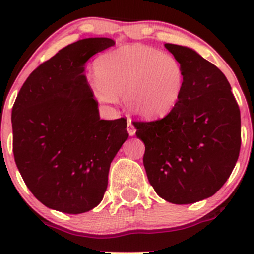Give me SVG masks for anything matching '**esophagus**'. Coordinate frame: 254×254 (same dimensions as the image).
Listing matches in <instances>:
<instances>
[{
    "label": "esophagus",
    "instance_id": "obj_1",
    "mask_svg": "<svg viewBox=\"0 0 254 254\" xmlns=\"http://www.w3.org/2000/svg\"><path fill=\"white\" fill-rule=\"evenodd\" d=\"M127 132H129V135H130V136H133V135H135L136 129H135V127H133V124H132V122H131V119H129V121H127Z\"/></svg>",
    "mask_w": 254,
    "mask_h": 254
}]
</instances>
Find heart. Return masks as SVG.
<instances>
[{"label": "heart", "instance_id": "1", "mask_svg": "<svg viewBox=\"0 0 254 254\" xmlns=\"http://www.w3.org/2000/svg\"><path fill=\"white\" fill-rule=\"evenodd\" d=\"M94 98L115 104L123 97L127 109L145 119L165 117L183 94L185 71L173 55L143 45H125L95 61Z\"/></svg>", "mask_w": 254, "mask_h": 254}]
</instances>
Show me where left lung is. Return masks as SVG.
<instances>
[{
    "label": "left lung",
    "mask_w": 254,
    "mask_h": 254,
    "mask_svg": "<svg viewBox=\"0 0 254 254\" xmlns=\"http://www.w3.org/2000/svg\"><path fill=\"white\" fill-rule=\"evenodd\" d=\"M165 48L185 71L182 97L166 117L133 125L145 145L143 165L156 193L170 203L191 204L216 193L237 164L240 110L216 65L186 46Z\"/></svg>",
    "instance_id": "obj_1"
}]
</instances>
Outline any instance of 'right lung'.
<instances>
[{
	"instance_id": "obj_1",
	"label": "right lung",
	"mask_w": 254,
	"mask_h": 254,
	"mask_svg": "<svg viewBox=\"0 0 254 254\" xmlns=\"http://www.w3.org/2000/svg\"><path fill=\"white\" fill-rule=\"evenodd\" d=\"M115 45L87 38L65 46L31 72L11 110L13 153L20 174L44 205L66 214L103 200L110 165L129 137L127 119H100L84 64Z\"/></svg>"
}]
</instances>
